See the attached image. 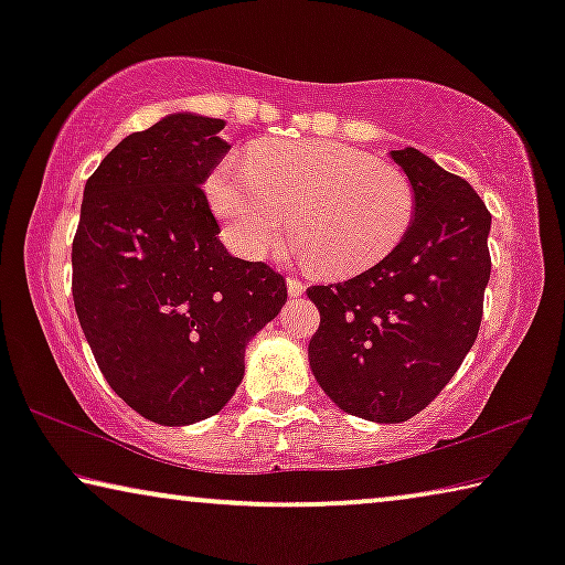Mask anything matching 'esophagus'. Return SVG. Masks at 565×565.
<instances>
[{"instance_id": "obj_1", "label": "esophagus", "mask_w": 565, "mask_h": 565, "mask_svg": "<svg viewBox=\"0 0 565 565\" xmlns=\"http://www.w3.org/2000/svg\"><path fill=\"white\" fill-rule=\"evenodd\" d=\"M288 292H290L292 298L303 296V292H306V282H300L298 277H288Z\"/></svg>"}]
</instances>
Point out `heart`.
<instances>
[{"label":"heart","mask_w":565,"mask_h":565,"mask_svg":"<svg viewBox=\"0 0 565 565\" xmlns=\"http://www.w3.org/2000/svg\"><path fill=\"white\" fill-rule=\"evenodd\" d=\"M213 211L238 254L259 259L290 242L323 275L350 277L383 262L414 223L416 192L401 169L334 141L257 146L223 161L211 180Z\"/></svg>","instance_id":"heart-1"}]
</instances>
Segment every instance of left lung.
Returning <instances> with one entry per match:
<instances>
[{"label":"left lung","instance_id":"obj_1","mask_svg":"<svg viewBox=\"0 0 565 565\" xmlns=\"http://www.w3.org/2000/svg\"><path fill=\"white\" fill-rule=\"evenodd\" d=\"M416 213L383 262L308 298L321 323L308 360L323 393L352 416L398 424L427 408L473 347L491 277V213L458 174L416 149L393 151Z\"/></svg>","mask_w":565,"mask_h":565}]
</instances>
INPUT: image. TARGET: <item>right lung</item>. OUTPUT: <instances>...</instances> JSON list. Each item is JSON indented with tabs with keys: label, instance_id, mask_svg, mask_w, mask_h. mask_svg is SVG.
Here are the masks:
<instances>
[{
	"label": "right lung",
	"instance_id": "add662e5",
	"mask_svg": "<svg viewBox=\"0 0 565 565\" xmlns=\"http://www.w3.org/2000/svg\"><path fill=\"white\" fill-rule=\"evenodd\" d=\"M223 120L169 115L84 184L72 296L99 370L164 427L207 419L244 377L246 342L288 300L267 262L231 257L203 182L231 149Z\"/></svg>",
	"mask_w": 565,
	"mask_h": 565
}]
</instances>
